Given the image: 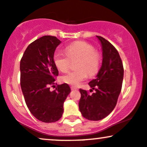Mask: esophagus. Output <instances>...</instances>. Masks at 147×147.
<instances>
[{"label": "esophagus", "instance_id": "obj_1", "mask_svg": "<svg viewBox=\"0 0 147 147\" xmlns=\"http://www.w3.org/2000/svg\"><path fill=\"white\" fill-rule=\"evenodd\" d=\"M71 90H77V88H76V87L74 86H71Z\"/></svg>", "mask_w": 147, "mask_h": 147}]
</instances>
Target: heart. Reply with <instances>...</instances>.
Segmentation results:
<instances>
[{"mask_svg":"<svg viewBox=\"0 0 147 147\" xmlns=\"http://www.w3.org/2000/svg\"><path fill=\"white\" fill-rule=\"evenodd\" d=\"M66 54L57 51L53 55L55 67L61 72L67 71L71 60L78 59L76 70L69 71L61 78V81L71 86H78L89 76L98 72L102 63V57L94 50L92 44L86 41H76L65 49Z\"/></svg>","mask_w":147,"mask_h":147,"instance_id":"b5f03b06","label":"heart"}]
</instances>
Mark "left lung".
Returning <instances> with one entry per match:
<instances>
[{
	"label": "left lung",
	"mask_w": 147,
	"mask_h": 147,
	"mask_svg": "<svg viewBox=\"0 0 147 147\" xmlns=\"http://www.w3.org/2000/svg\"><path fill=\"white\" fill-rule=\"evenodd\" d=\"M102 47V64L96 78L88 84L95 92L92 94L80 89L79 109L82 116L90 121L107 117L117 103L122 88L124 69L119 53L115 47L102 36H97Z\"/></svg>",
	"instance_id": "left-lung-1"
}]
</instances>
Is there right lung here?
I'll list each match as a JSON object with an SVG mask.
<instances>
[{"label":"right lung","instance_id":"1","mask_svg":"<svg viewBox=\"0 0 147 147\" xmlns=\"http://www.w3.org/2000/svg\"><path fill=\"white\" fill-rule=\"evenodd\" d=\"M60 42L55 36H42L29 44L20 61V85L25 102L33 116L44 123L60 119L64 102L71 92L67 83L50 90L59 74L53 55Z\"/></svg>","mask_w":147,"mask_h":147}]
</instances>
